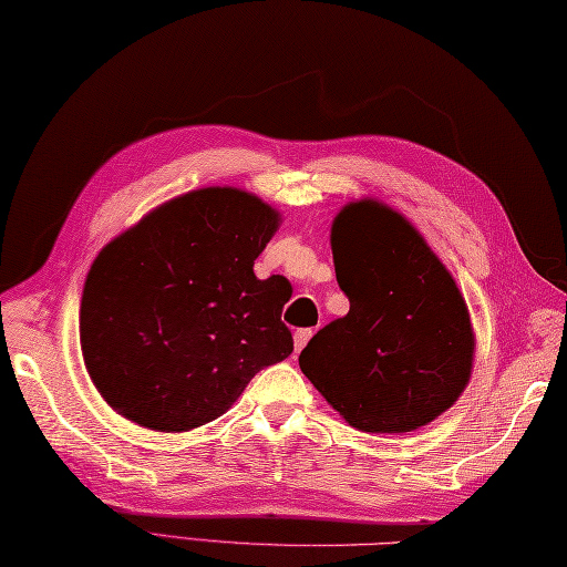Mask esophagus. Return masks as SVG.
<instances>
[{"label": "esophagus", "mask_w": 567, "mask_h": 567, "mask_svg": "<svg viewBox=\"0 0 567 567\" xmlns=\"http://www.w3.org/2000/svg\"><path fill=\"white\" fill-rule=\"evenodd\" d=\"M311 336H313V328H301V330H296V336H293L296 355H298V352H301V350H303V346L308 343V340H311Z\"/></svg>", "instance_id": "esophagus-1"}]
</instances>
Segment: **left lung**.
<instances>
[{"label": "left lung", "mask_w": 567, "mask_h": 567, "mask_svg": "<svg viewBox=\"0 0 567 567\" xmlns=\"http://www.w3.org/2000/svg\"><path fill=\"white\" fill-rule=\"evenodd\" d=\"M330 249L350 311L318 330L298 365L355 430H420L472 378L476 343L464 296L422 234L378 199L338 212Z\"/></svg>", "instance_id": "left-lung-1"}]
</instances>
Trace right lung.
<instances>
[{
	"mask_svg": "<svg viewBox=\"0 0 567 567\" xmlns=\"http://www.w3.org/2000/svg\"><path fill=\"white\" fill-rule=\"evenodd\" d=\"M279 221L251 192L202 187L105 244L79 328L85 370L117 414L155 432L195 430L291 355V284L254 274Z\"/></svg>",
	"mask_w": 567,
	"mask_h": 567,
	"instance_id": "1",
	"label": "right lung"
}]
</instances>
